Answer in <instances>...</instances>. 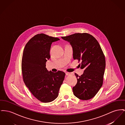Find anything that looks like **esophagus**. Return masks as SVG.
I'll return each instance as SVG.
<instances>
[{
    "mask_svg": "<svg viewBox=\"0 0 125 125\" xmlns=\"http://www.w3.org/2000/svg\"><path fill=\"white\" fill-rule=\"evenodd\" d=\"M70 74V73H68V72H66V75H69Z\"/></svg>",
    "mask_w": 125,
    "mask_h": 125,
    "instance_id": "esophagus-1",
    "label": "esophagus"
}]
</instances>
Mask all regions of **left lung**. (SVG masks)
<instances>
[{
  "mask_svg": "<svg viewBox=\"0 0 125 125\" xmlns=\"http://www.w3.org/2000/svg\"><path fill=\"white\" fill-rule=\"evenodd\" d=\"M61 38L71 44L73 59L81 60L80 68L84 69L81 76L75 73L77 83L73 88V94L82 100H90L103 85L106 62L101 47L94 37L86 33Z\"/></svg>",
  "mask_w": 125,
  "mask_h": 125,
  "instance_id": "left-lung-1",
  "label": "left lung"
}]
</instances>
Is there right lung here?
<instances>
[{
  "label": "right lung",
  "instance_id": "right-lung-1",
  "mask_svg": "<svg viewBox=\"0 0 125 125\" xmlns=\"http://www.w3.org/2000/svg\"><path fill=\"white\" fill-rule=\"evenodd\" d=\"M59 40L58 38L38 34L30 40L23 50V80L33 95L42 103L51 102L58 97L64 80V72H49L46 67V63L51 58L52 43Z\"/></svg>",
  "mask_w": 125,
  "mask_h": 125
}]
</instances>
